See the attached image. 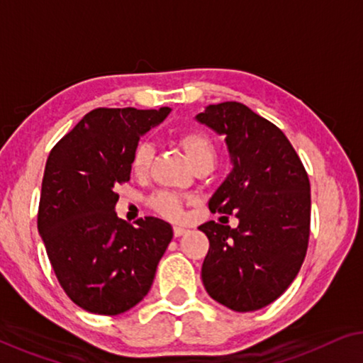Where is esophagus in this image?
<instances>
[{
  "label": "esophagus",
  "instance_id": "1",
  "mask_svg": "<svg viewBox=\"0 0 363 363\" xmlns=\"http://www.w3.org/2000/svg\"><path fill=\"white\" fill-rule=\"evenodd\" d=\"M186 231L188 230H185V228H182V226H173V235H175V238L183 236Z\"/></svg>",
  "mask_w": 363,
  "mask_h": 363
}]
</instances>
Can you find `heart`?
<instances>
[{"label":"heart","instance_id":"obj_1","mask_svg":"<svg viewBox=\"0 0 363 363\" xmlns=\"http://www.w3.org/2000/svg\"><path fill=\"white\" fill-rule=\"evenodd\" d=\"M178 145L183 148L188 160H190L191 167L195 168L198 165H211L216 160V143L213 140V137L205 130H198V128H193V130L182 132L177 138ZM153 147L148 142H140L135 147V152H133L132 157V168L137 175H143V173L148 172L150 168L152 158H153ZM150 206L157 213H160L162 216L170 218V220H175V218L180 216L183 200L178 193L173 191H160L157 195L150 198Z\"/></svg>","mask_w":363,"mask_h":363}]
</instances>
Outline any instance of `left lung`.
<instances>
[{
	"mask_svg": "<svg viewBox=\"0 0 363 363\" xmlns=\"http://www.w3.org/2000/svg\"><path fill=\"white\" fill-rule=\"evenodd\" d=\"M196 121L225 135L233 170L210 210L240 220L208 221L201 279L213 299L236 312L274 302L296 279L311 233L309 177L281 128L240 102L208 106Z\"/></svg>",
	"mask_w": 363,
	"mask_h": 363,
	"instance_id": "obj_1",
	"label": "left lung"
}]
</instances>
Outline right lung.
<instances>
[{
    "mask_svg": "<svg viewBox=\"0 0 363 363\" xmlns=\"http://www.w3.org/2000/svg\"><path fill=\"white\" fill-rule=\"evenodd\" d=\"M168 113V107L94 108L48 157L38 230L64 292L92 314L137 306L173 238L155 216L132 226L116 213V188L130 180L138 140Z\"/></svg>",
    "mask_w": 363,
    "mask_h": 363,
    "instance_id": "obj_1",
    "label": "right lung"
}]
</instances>
